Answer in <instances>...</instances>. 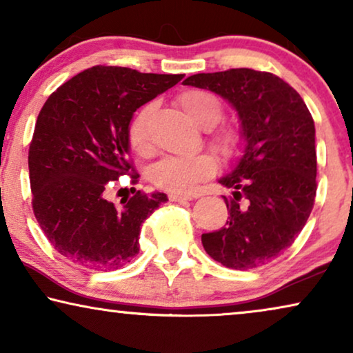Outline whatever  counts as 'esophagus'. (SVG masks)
Segmentation results:
<instances>
[{
    "instance_id": "34e87169",
    "label": "esophagus",
    "mask_w": 353,
    "mask_h": 353,
    "mask_svg": "<svg viewBox=\"0 0 353 353\" xmlns=\"http://www.w3.org/2000/svg\"><path fill=\"white\" fill-rule=\"evenodd\" d=\"M168 199H170V202H185V201H191L192 196L191 194H176V192H172V194H168Z\"/></svg>"
}]
</instances>
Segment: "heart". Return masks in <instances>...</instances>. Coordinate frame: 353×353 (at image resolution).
<instances>
[{"label": "heart", "mask_w": 353, "mask_h": 353, "mask_svg": "<svg viewBox=\"0 0 353 353\" xmlns=\"http://www.w3.org/2000/svg\"><path fill=\"white\" fill-rule=\"evenodd\" d=\"M178 104L188 117L202 128H212L223 119V104L209 91L190 90L178 96ZM156 105L146 104L134 115L128 128L130 146L139 156L152 154L154 146L149 123ZM212 144L223 157H234L243 148V137L234 128H220L212 134ZM215 172V159L210 154H191V156H172L162 159L152 167L151 180L161 190L190 192L196 185Z\"/></svg>", "instance_id": "b5f03b06"}]
</instances>
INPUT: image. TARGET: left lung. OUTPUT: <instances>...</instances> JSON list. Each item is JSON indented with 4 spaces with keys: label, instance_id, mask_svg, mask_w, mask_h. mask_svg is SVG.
<instances>
[{
    "label": "left lung",
    "instance_id": "obj_1",
    "mask_svg": "<svg viewBox=\"0 0 353 353\" xmlns=\"http://www.w3.org/2000/svg\"><path fill=\"white\" fill-rule=\"evenodd\" d=\"M220 94L239 115L245 148L220 183L226 225L202 245L226 268L262 267L281 255L305 226L316 196L315 123L291 85L254 69L196 74L183 81Z\"/></svg>",
    "mask_w": 353,
    "mask_h": 353
}]
</instances>
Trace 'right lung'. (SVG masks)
<instances>
[{"mask_svg": "<svg viewBox=\"0 0 353 353\" xmlns=\"http://www.w3.org/2000/svg\"><path fill=\"white\" fill-rule=\"evenodd\" d=\"M183 77L94 65L46 99L28 149L32 207L48 241L65 259L110 272L139 252L143 221L167 196L137 191L115 207L105 194L122 175L138 183L128 141L134 110Z\"/></svg>", "mask_w": 353, "mask_h": 353, "instance_id": "1", "label": "right lung"}]
</instances>
